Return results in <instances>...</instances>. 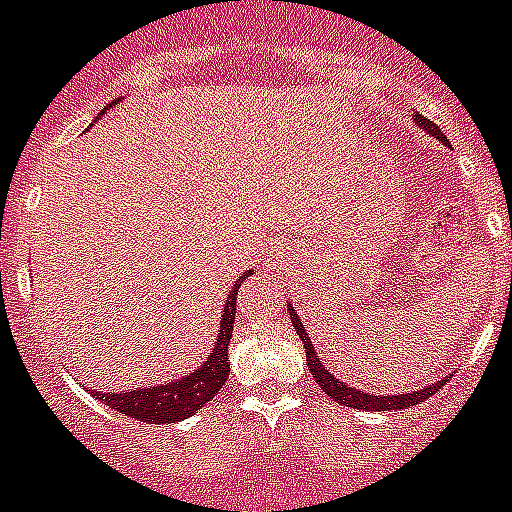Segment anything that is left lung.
<instances>
[{
    "instance_id": "8db88e82",
    "label": "left lung",
    "mask_w": 512,
    "mask_h": 512,
    "mask_svg": "<svg viewBox=\"0 0 512 512\" xmlns=\"http://www.w3.org/2000/svg\"><path fill=\"white\" fill-rule=\"evenodd\" d=\"M415 123L420 128H425L428 133H433L435 139L443 141V144H448V139L441 133V128L435 126L433 121H428L425 115L415 113ZM286 309L288 314H291V322H293V330L299 332L301 342H304V350H306V363H309V371L311 376H314V381L319 384V389L327 394V397L332 399V402L337 404H345V407H353V410H366V412H386V410H407V407H412V404H420L425 402L428 397H433L435 391L441 389L443 384H446V379L443 381H435V384L430 386H422V389L417 391H402V394H366V391L355 389V386L345 384V381H340L335 376V373L330 371V368L322 366V358H319V353L314 350V345H311L309 340V332L304 330L306 324H301L299 314H296V309H293L291 301H286Z\"/></svg>"
}]
</instances>
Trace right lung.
<instances>
[{
    "label": "right lung",
    "instance_id": "obj_1",
    "mask_svg": "<svg viewBox=\"0 0 512 512\" xmlns=\"http://www.w3.org/2000/svg\"><path fill=\"white\" fill-rule=\"evenodd\" d=\"M121 100L123 97L113 100V105H118ZM105 113H108V108H102L100 115ZM100 115L95 121H100ZM247 275H252V270L239 275L234 286H231L229 296H226V306L221 311L219 337L213 342L211 355L193 373L172 379L170 384H154L144 386V389L139 386V389L131 391H87H92V397L100 399L102 404H108L110 410L133 417V420L149 422V425H170V422L188 420L195 412L203 410L219 394L226 376H229V340L231 330H234V317H237V291Z\"/></svg>",
    "mask_w": 512,
    "mask_h": 512
}]
</instances>
